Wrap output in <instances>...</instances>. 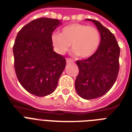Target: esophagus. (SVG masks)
<instances>
[{"instance_id":"34e87169","label":"esophagus","mask_w":132,"mask_h":132,"mask_svg":"<svg viewBox=\"0 0 132 132\" xmlns=\"http://www.w3.org/2000/svg\"><path fill=\"white\" fill-rule=\"evenodd\" d=\"M66 62H67V63H73L74 60H72V59L66 58Z\"/></svg>"}]
</instances>
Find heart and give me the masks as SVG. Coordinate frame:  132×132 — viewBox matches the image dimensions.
<instances>
[{
	"label": "heart",
	"instance_id": "b5f03b06",
	"mask_svg": "<svg viewBox=\"0 0 132 132\" xmlns=\"http://www.w3.org/2000/svg\"><path fill=\"white\" fill-rule=\"evenodd\" d=\"M51 40L53 49L59 55L65 54L71 45L75 55L86 58L97 51L100 43V33L94 26L72 23L64 26L61 33H53Z\"/></svg>",
	"mask_w": 132,
	"mask_h": 132
}]
</instances>
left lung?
I'll use <instances>...</instances> for the list:
<instances>
[{
	"instance_id": "1",
	"label": "left lung",
	"mask_w": 132,
	"mask_h": 132,
	"mask_svg": "<svg viewBox=\"0 0 132 132\" xmlns=\"http://www.w3.org/2000/svg\"><path fill=\"white\" fill-rule=\"evenodd\" d=\"M97 26L101 40L94 55L84 60H77L79 72L75 80L77 94L86 100L95 99L106 94L117 80L119 70L120 47L114 35L98 21Z\"/></svg>"
}]
</instances>
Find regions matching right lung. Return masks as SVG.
<instances>
[{
	"label": "right lung",
	"instance_id": "add662e5",
	"mask_svg": "<svg viewBox=\"0 0 132 132\" xmlns=\"http://www.w3.org/2000/svg\"><path fill=\"white\" fill-rule=\"evenodd\" d=\"M61 21L40 18L24 26L16 36L13 51L14 68L21 86L39 97L56 88L66 66L64 56L53 51L51 37Z\"/></svg>",
	"mask_w": 132,
	"mask_h": 132
}]
</instances>
